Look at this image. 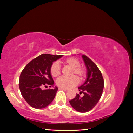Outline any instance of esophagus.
Returning <instances> with one entry per match:
<instances>
[{
    "mask_svg": "<svg viewBox=\"0 0 133 133\" xmlns=\"http://www.w3.org/2000/svg\"><path fill=\"white\" fill-rule=\"evenodd\" d=\"M60 89H62V90H64V91H68V89H64V88H59Z\"/></svg>",
    "mask_w": 133,
    "mask_h": 133,
    "instance_id": "1",
    "label": "esophagus"
}]
</instances>
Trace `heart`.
Returning <instances> with one entry per match:
<instances>
[{
    "mask_svg": "<svg viewBox=\"0 0 133 133\" xmlns=\"http://www.w3.org/2000/svg\"><path fill=\"white\" fill-rule=\"evenodd\" d=\"M64 63L65 65L73 68L71 70V75H73L76 74L78 76L80 80H82L85 78L86 75V71L84 68L81 67L79 60L75 58H69L64 60ZM50 72L52 76L54 77H57L61 73V69L59 64L55 62L51 66ZM57 85L64 89H69L77 85L79 83V80L77 77L73 76L70 78L60 77L57 80Z\"/></svg>",
    "mask_w": 133,
    "mask_h": 133,
    "instance_id": "heart-1",
    "label": "heart"
}]
</instances>
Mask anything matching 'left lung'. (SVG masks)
I'll list each match as a JSON object with an SVG mask.
<instances>
[{"instance_id":"1","label":"left lung","mask_w":133,"mask_h":133,"mask_svg":"<svg viewBox=\"0 0 133 133\" xmlns=\"http://www.w3.org/2000/svg\"><path fill=\"white\" fill-rule=\"evenodd\" d=\"M82 57L87 69V78L81 86L78 87L79 94L70 100L71 107L78 112H86L91 110L101 98L104 88L102 74L95 63L85 55Z\"/></svg>"}]
</instances>
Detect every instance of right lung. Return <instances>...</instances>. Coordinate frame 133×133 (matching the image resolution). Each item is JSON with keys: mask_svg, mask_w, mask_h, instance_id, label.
<instances>
[{"mask_svg": "<svg viewBox=\"0 0 133 133\" xmlns=\"http://www.w3.org/2000/svg\"><path fill=\"white\" fill-rule=\"evenodd\" d=\"M63 56L43 54L32 60L22 71L19 83L20 91L23 98L31 107L43 109L53 102L58 88L54 87L50 68L53 63ZM47 85L52 86L53 88L42 89L43 86Z\"/></svg>", "mask_w": 133, "mask_h": 133, "instance_id": "1", "label": "right lung"}]
</instances>
